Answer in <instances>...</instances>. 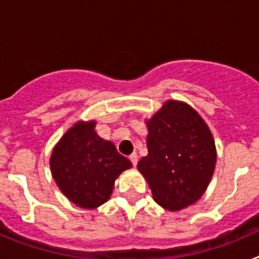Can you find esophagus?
I'll return each instance as SVG.
<instances>
[{
  "label": "esophagus",
  "mask_w": 259,
  "mask_h": 259,
  "mask_svg": "<svg viewBox=\"0 0 259 259\" xmlns=\"http://www.w3.org/2000/svg\"><path fill=\"white\" fill-rule=\"evenodd\" d=\"M130 161H131V163L134 164V166H136L137 161H139V157H137L136 153H132V154L130 155Z\"/></svg>",
  "instance_id": "esophagus-1"
}]
</instances>
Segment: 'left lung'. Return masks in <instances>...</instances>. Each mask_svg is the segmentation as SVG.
I'll return each mask as SVG.
<instances>
[{
	"mask_svg": "<svg viewBox=\"0 0 259 259\" xmlns=\"http://www.w3.org/2000/svg\"><path fill=\"white\" fill-rule=\"evenodd\" d=\"M146 125L148 155L137 168L155 202L170 211L184 209L200 200L214 174L211 132L196 110L174 100L164 102Z\"/></svg>",
	"mask_w": 259,
	"mask_h": 259,
	"instance_id": "left-lung-1",
	"label": "left lung"
}]
</instances>
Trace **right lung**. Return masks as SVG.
Masks as SVG:
<instances>
[{
	"label": "right lung",
	"instance_id": "add662e5",
	"mask_svg": "<svg viewBox=\"0 0 259 259\" xmlns=\"http://www.w3.org/2000/svg\"><path fill=\"white\" fill-rule=\"evenodd\" d=\"M96 122H77L58 141L50 170L66 197L84 209H96L111 196L115 179L131 162L115 145L98 136Z\"/></svg>",
	"mask_w": 259,
	"mask_h": 259
}]
</instances>
